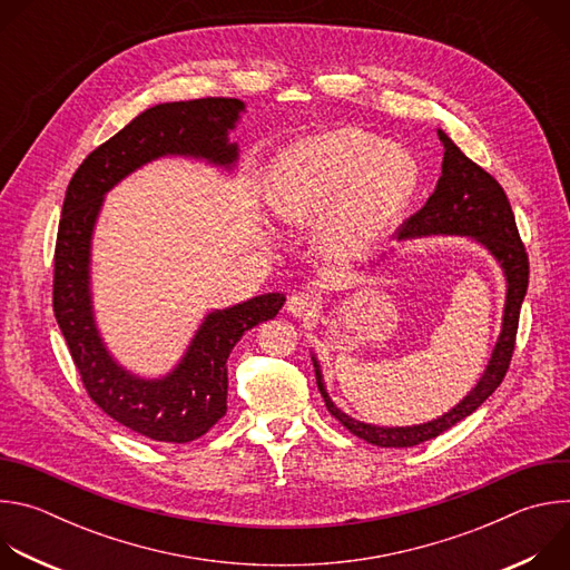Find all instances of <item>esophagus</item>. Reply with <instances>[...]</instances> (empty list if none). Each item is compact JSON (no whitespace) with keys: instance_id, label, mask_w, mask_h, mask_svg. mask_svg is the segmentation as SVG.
Wrapping results in <instances>:
<instances>
[{"instance_id":"34e87169","label":"esophagus","mask_w":570,"mask_h":570,"mask_svg":"<svg viewBox=\"0 0 570 570\" xmlns=\"http://www.w3.org/2000/svg\"><path fill=\"white\" fill-rule=\"evenodd\" d=\"M315 308V297L308 293H293L286 302V311L295 317H304Z\"/></svg>"}]
</instances>
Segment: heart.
<instances>
[{
  "label": "heart",
  "mask_w": 570,
  "mask_h": 570,
  "mask_svg": "<svg viewBox=\"0 0 570 570\" xmlns=\"http://www.w3.org/2000/svg\"><path fill=\"white\" fill-rule=\"evenodd\" d=\"M417 187L413 155L358 128L286 146L268 169L266 203L286 225H313L315 253L350 264L374 250Z\"/></svg>",
  "instance_id": "b5f03b06"
}]
</instances>
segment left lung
Segmentation results:
<instances>
[{"instance_id":"8db88e82","label":"left lung","mask_w":570,"mask_h":570,"mask_svg":"<svg viewBox=\"0 0 570 570\" xmlns=\"http://www.w3.org/2000/svg\"><path fill=\"white\" fill-rule=\"evenodd\" d=\"M440 141L444 144V159H442V176L438 180L435 191L426 200V205L413 214L409 220H403L396 236L399 238H417L431 234H458L469 236L480 246L490 250V255L501 264L508 293H505V311H503V327L492 352L490 363H487L480 381L475 387L442 417L417 424V426H374L358 422L345 415L338 405L330 399L327 387H324L320 363L315 356V379L317 390L324 399L327 411L356 438L385 449H403L415 446L426 440L438 438L440 433L449 431L464 417H469L478 405H482L505 379L514 354V341L519 330V313L528 291V253L521 243L514 212L503 187L497 183L494 176L487 174L475 161H471L444 130H438Z\"/></svg>"}]
</instances>
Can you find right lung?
<instances>
[{
	"label": "right lung",
	"mask_w": 570,
	"mask_h": 570,
	"mask_svg": "<svg viewBox=\"0 0 570 570\" xmlns=\"http://www.w3.org/2000/svg\"><path fill=\"white\" fill-rule=\"evenodd\" d=\"M246 110L238 99L207 97L144 110L95 148L69 180L53 253V315L90 399L121 426L185 444L205 435L227 411V358L240 336L273 320L282 293H266L207 313L183 361L161 379L124 370L104 345L90 293V250L104 196L148 161L165 155L207 159L232 169L238 146L227 132Z\"/></svg>",
	"instance_id": "1"
}]
</instances>
